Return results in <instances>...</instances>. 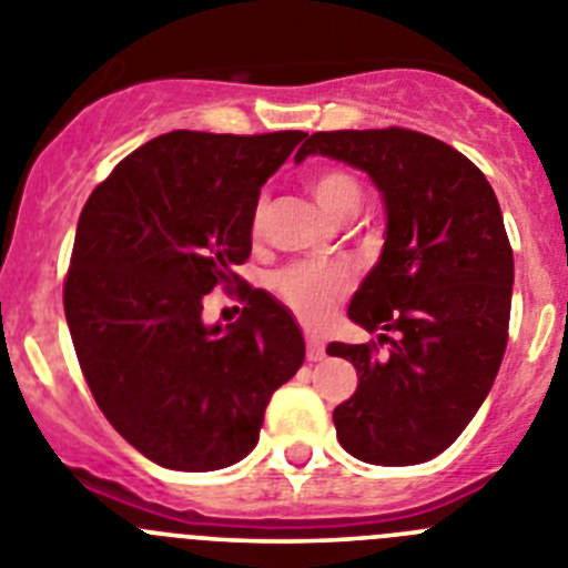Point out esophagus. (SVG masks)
Here are the masks:
<instances>
[{
    "instance_id": "1",
    "label": "esophagus",
    "mask_w": 568,
    "mask_h": 568,
    "mask_svg": "<svg viewBox=\"0 0 568 568\" xmlns=\"http://www.w3.org/2000/svg\"><path fill=\"white\" fill-rule=\"evenodd\" d=\"M327 355V346H324V338L315 333H307V358L310 361H321Z\"/></svg>"
}]
</instances>
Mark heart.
<instances>
[{
  "label": "heart",
  "instance_id": "heart-1",
  "mask_svg": "<svg viewBox=\"0 0 568 568\" xmlns=\"http://www.w3.org/2000/svg\"><path fill=\"white\" fill-rule=\"evenodd\" d=\"M310 193L329 219H338L346 210H358L364 199L361 184L341 170L315 175L310 182ZM261 219H264V210H255L253 230L261 227ZM273 287L301 321L321 324L353 287V270L341 261H301L281 270L273 278Z\"/></svg>",
  "mask_w": 568,
  "mask_h": 568
}]
</instances>
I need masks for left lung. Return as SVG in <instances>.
Masks as SVG:
<instances>
[{
	"mask_svg": "<svg viewBox=\"0 0 568 568\" xmlns=\"http://www.w3.org/2000/svg\"><path fill=\"white\" fill-rule=\"evenodd\" d=\"M307 155L364 170L386 215L381 258L346 315L381 329L389 353L327 346L358 369L335 433L364 464L433 460L475 418L509 338L515 261L495 190L464 153L404 128L313 133L295 164Z\"/></svg>",
	"mask_w": 568,
	"mask_h": 568,
	"instance_id": "1",
	"label": "left lung"
}]
</instances>
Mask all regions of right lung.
<instances>
[{"label":"right lung","mask_w":568,"mask_h":568,"mask_svg":"<svg viewBox=\"0 0 568 568\" xmlns=\"http://www.w3.org/2000/svg\"><path fill=\"white\" fill-rule=\"evenodd\" d=\"M307 133L173 130L115 164L79 215L64 315L113 429L168 469L213 471L258 444L264 409L304 364V335L267 290L235 325H204L203 295L244 286L253 215Z\"/></svg>","instance_id":"right-lung-1"}]
</instances>
